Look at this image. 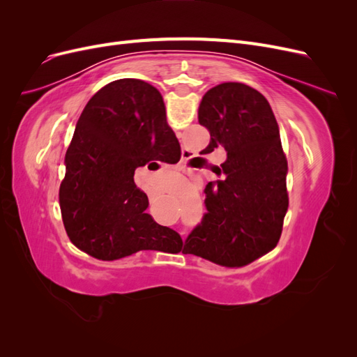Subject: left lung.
<instances>
[{
	"label": "left lung",
	"instance_id": "obj_1",
	"mask_svg": "<svg viewBox=\"0 0 357 357\" xmlns=\"http://www.w3.org/2000/svg\"><path fill=\"white\" fill-rule=\"evenodd\" d=\"M198 121L211 137L202 155L220 149L226 160L213 169L219 180L205 186L208 213L183 252L223 266H244L277 245L289 207L278 123L265 96L236 82L207 91Z\"/></svg>",
	"mask_w": 357,
	"mask_h": 357
}]
</instances>
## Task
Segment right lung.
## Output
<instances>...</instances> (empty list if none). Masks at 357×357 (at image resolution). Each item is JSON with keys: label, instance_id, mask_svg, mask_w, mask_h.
I'll return each instance as SVG.
<instances>
[{"label": "right lung", "instance_id": "right-lung-1", "mask_svg": "<svg viewBox=\"0 0 357 357\" xmlns=\"http://www.w3.org/2000/svg\"><path fill=\"white\" fill-rule=\"evenodd\" d=\"M152 160H180L160 92L138 79L104 86L75 125L59 188L63 226L75 247L100 261L181 250V236L146 213L147 195L134 183L135 169Z\"/></svg>", "mask_w": 357, "mask_h": 357}]
</instances>
